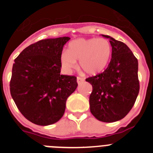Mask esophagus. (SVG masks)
<instances>
[{"instance_id":"34e87169","label":"esophagus","mask_w":153,"mask_h":153,"mask_svg":"<svg viewBox=\"0 0 153 153\" xmlns=\"http://www.w3.org/2000/svg\"><path fill=\"white\" fill-rule=\"evenodd\" d=\"M83 81H84V79H83V78L79 77V76H78V77L76 78V82H77V83H78V84H80L81 83H83Z\"/></svg>"}]
</instances>
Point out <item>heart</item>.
<instances>
[{"instance_id":"heart-1","label":"heart","mask_w":153,"mask_h":153,"mask_svg":"<svg viewBox=\"0 0 153 153\" xmlns=\"http://www.w3.org/2000/svg\"><path fill=\"white\" fill-rule=\"evenodd\" d=\"M112 56L110 42L104 38H78L72 40L67 51L60 55L63 70L71 72L79 60V68L86 74L95 76L103 71Z\"/></svg>"}]
</instances>
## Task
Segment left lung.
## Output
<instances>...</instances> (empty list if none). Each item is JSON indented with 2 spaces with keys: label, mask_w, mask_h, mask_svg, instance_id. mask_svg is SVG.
<instances>
[{
  "label": "left lung",
  "mask_w": 153,
  "mask_h": 153,
  "mask_svg": "<svg viewBox=\"0 0 153 153\" xmlns=\"http://www.w3.org/2000/svg\"><path fill=\"white\" fill-rule=\"evenodd\" d=\"M112 58L102 74L86 79L93 86L90 96L92 114L98 120L113 123L122 120L134 105L140 91L138 60L126 44L108 35Z\"/></svg>",
  "instance_id": "obj_1"
}]
</instances>
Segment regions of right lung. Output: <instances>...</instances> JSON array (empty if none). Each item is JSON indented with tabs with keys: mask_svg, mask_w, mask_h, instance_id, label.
Returning <instances> with one entry per match:
<instances>
[{
	"mask_svg": "<svg viewBox=\"0 0 153 153\" xmlns=\"http://www.w3.org/2000/svg\"><path fill=\"white\" fill-rule=\"evenodd\" d=\"M70 39L41 40L26 47L14 60L10 94L24 117L36 125L60 120L67 98L77 87L76 76L60 74V55Z\"/></svg>",
	"mask_w": 153,
	"mask_h": 153,
	"instance_id": "1",
	"label": "right lung"
}]
</instances>
